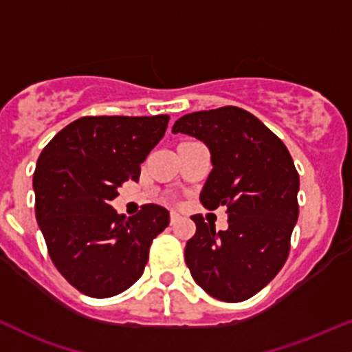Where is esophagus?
Masks as SVG:
<instances>
[{
  "mask_svg": "<svg viewBox=\"0 0 352 352\" xmlns=\"http://www.w3.org/2000/svg\"><path fill=\"white\" fill-rule=\"evenodd\" d=\"M180 215L177 214V212H170V226H175L177 222H179Z\"/></svg>",
  "mask_w": 352,
  "mask_h": 352,
  "instance_id": "1",
  "label": "esophagus"
}]
</instances>
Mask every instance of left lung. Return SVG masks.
Instances as JSON below:
<instances>
[{"instance_id":"8db88e82","label":"left lung","mask_w":352,"mask_h":352,"mask_svg":"<svg viewBox=\"0 0 352 352\" xmlns=\"http://www.w3.org/2000/svg\"><path fill=\"white\" fill-rule=\"evenodd\" d=\"M208 146L212 168L200 194L208 210L227 207L226 230L215 232L200 214L185 245V262L207 294L226 302L256 296L277 276L291 250L299 217V173L287 146L247 110L220 107L173 123Z\"/></svg>"}]
</instances>
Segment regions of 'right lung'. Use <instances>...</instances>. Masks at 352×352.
<instances>
[{
	"label": "right lung",
	"mask_w": 352,
	"mask_h": 352,
	"mask_svg": "<svg viewBox=\"0 0 352 352\" xmlns=\"http://www.w3.org/2000/svg\"><path fill=\"white\" fill-rule=\"evenodd\" d=\"M168 115L82 117L60 130L36 162L34 212L58 272L85 296H117L144 274L167 208L146 204L133 217L110 206L164 137Z\"/></svg>",
	"instance_id": "1"
}]
</instances>
